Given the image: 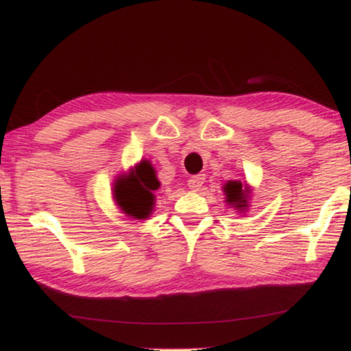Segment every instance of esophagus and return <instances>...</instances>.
<instances>
[{"instance_id":"1","label":"esophagus","mask_w":351,"mask_h":351,"mask_svg":"<svg viewBox=\"0 0 351 351\" xmlns=\"http://www.w3.org/2000/svg\"><path fill=\"white\" fill-rule=\"evenodd\" d=\"M204 184V174H198V176H191L189 179V186L190 190L198 191L201 186Z\"/></svg>"}]
</instances>
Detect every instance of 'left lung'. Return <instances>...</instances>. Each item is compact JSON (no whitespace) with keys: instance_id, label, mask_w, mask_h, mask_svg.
Listing matches in <instances>:
<instances>
[{"instance_id":"8db88e82","label":"left lung","mask_w":351,"mask_h":351,"mask_svg":"<svg viewBox=\"0 0 351 351\" xmlns=\"http://www.w3.org/2000/svg\"><path fill=\"white\" fill-rule=\"evenodd\" d=\"M225 203L233 208L237 213L244 214L249 209V198H251V189L241 180H228L223 185Z\"/></svg>"}]
</instances>
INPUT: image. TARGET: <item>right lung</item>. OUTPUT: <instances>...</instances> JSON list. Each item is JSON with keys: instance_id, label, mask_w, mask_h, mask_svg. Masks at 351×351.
I'll return each instance as SVG.
<instances>
[{"instance_id": "right-lung-1", "label": "right lung", "mask_w": 351, "mask_h": 351, "mask_svg": "<svg viewBox=\"0 0 351 351\" xmlns=\"http://www.w3.org/2000/svg\"><path fill=\"white\" fill-rule=\"evenodd\" d=\"M155 167L148 160H141L126 174H119L113 184V199L129 217L145 220L155 209V191L160 190Z\"/></svg>"}]
</instances>
